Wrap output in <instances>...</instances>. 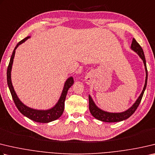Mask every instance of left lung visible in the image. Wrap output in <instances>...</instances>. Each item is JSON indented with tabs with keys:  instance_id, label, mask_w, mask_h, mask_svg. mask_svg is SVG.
<instances>
[{
	"instance_id": "1",
	"label": "left lung",
	"mask_w": 155,
	"mask_h": 155,
	"mask_svg": "<svg viewBox=\"0 0 155 155\" xmlns=\"http://www.w3.org/2000/svg\"><path fill=\"white\" fill-rule=\"evenodd\" d=\"M131 49L139 55V57L142 59L143 62H144L146 71V79L144 88H143L142 93L140 94V96L136 100L134 104L132 105L130 108L127 110L122 112H109L103 110L99 108L96 105H95V104L94 102V100H93L91 95H89V108L90 112H91L93 117H95V119H97V120H101V121L107 123H114L122 121V120L127 119L128 118L130 117L131 115L134 113L135 111L136 110V109L137 108V107H138L140 102H141L142 96L143 95H144V93L146 89V85H147L148 80V71L147 68H146L145 56L141 46L140 45L135 38H133V41H132Z\"/></svg>"
}]
</instances>
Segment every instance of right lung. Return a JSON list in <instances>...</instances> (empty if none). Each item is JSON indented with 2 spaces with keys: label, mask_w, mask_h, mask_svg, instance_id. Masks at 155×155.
<instances>
[{
  "label": "right lung",
  "mask_w": 155,
  "mask_h": 155,
  "mask_svg": "<svg viewBox=\"0 0 155 155\" xmlns=\"http://www.w3.org/2000/svg\"><path fill=\"white\" fill-rule=\"evenodd\" d=\"M30 37V36H27L26 38H25L23 40L19 41V43L17 44L16 47L13 50L12 55H11L10 59L9 66H8L7 68V85L9 88L10 92L11 94V95H12L14 102H15V104L19 110V111L22 114L35 122L47 123L53 121V120H57L61 116V114H63L64 110V102H65L67 93H68L70 87L74 84V79H73L72 77H70L66 81L60 99L58 101V102L55 104V105L52 107L51 108L47 110L34 109L32 108H30V107L25 105L24 103H22L21 101L19 99L18 96L17 95L15 90H14L13 86L12 85V82H11V69H12L13 59L14 57H15L16 49L18 48L19 45H20L21 44L24 43V42L28 40Z\"/></svg>",
  "instance_id": "add662e5"
}]
</instances>
